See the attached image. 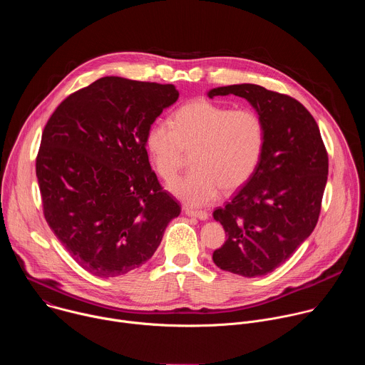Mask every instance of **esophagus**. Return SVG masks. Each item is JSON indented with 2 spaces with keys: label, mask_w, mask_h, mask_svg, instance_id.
<instances>
[{
  "label": "esophagus",
  "mask_w": 365,
  "mask_h": 365,
  "mask_svg": "<svg viewBox=\"0 0 365 365\" xmlns=\"http://www.w3.org/2000/svg\"><path fill=\"white\" fill-rule=\"evenodd\" d=\"M185 214L187 217H195L200 221H206L207 218H210V214H207L206 211H197V210H192V207H185Z\"/></svg>",
  "instance_id": "obj_1"
}]
</instances>
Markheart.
<instances>
[{"mask_svg":"<svg viewBox=\"0 0 365 365\" xmlns=\"http://www.w3.org/2000/svg\"><path fill=\"white\" fill-rule=\"evenodd\" d=\"M266 143L264 121L250 108L231 110L211 101H193L179 108L172 123L148 127L145 147L158 173L172 180L185 151H193V170L173 180L169 190L189 206L215 202L222 189L245 185L262 160Z\"/></svg>","mask_w":365,"mask_h":365,"instance_id":"obj_1","label":"heart"}]
</instances>
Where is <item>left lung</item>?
Masks as SVG:
<instances>
[{"instance_id":"1","label":"left lung","mask_w":365,"mask_h":365,"mask_svg":"<svg viewBox=\"0 0 365 365\" xmlns=\"http://www.w3.org/2000/svg\"><path fill=\"white\" fill-rule=\"evenodd\" d=\"M237 95L262 115L266 143L254 175L214 220L227 232L214 263L244 277L282 266L315 230L328 180V153L315 118L299 101L254 83L214 88Z\"/></svg>"}]
</instances>
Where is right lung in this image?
Wrapping results in <instances>:
<instances>
[{"label":"right lung","mask_w":365,"mask_h":365,"mask_svg":"<svg viewBox=\"0 0 365 365\" xmlns=\"http://www.w3.org/2000/svg\"><path fill=\"white\" fill-rule=\"evenodd\" d=\"M178 98L175 85L106 76L69 95L44 127L36 159L44 218L96 277L144 264L180 214L145 150L148 127Z\"/></svg>","instance_id":"add662e5"}]
</instances>
